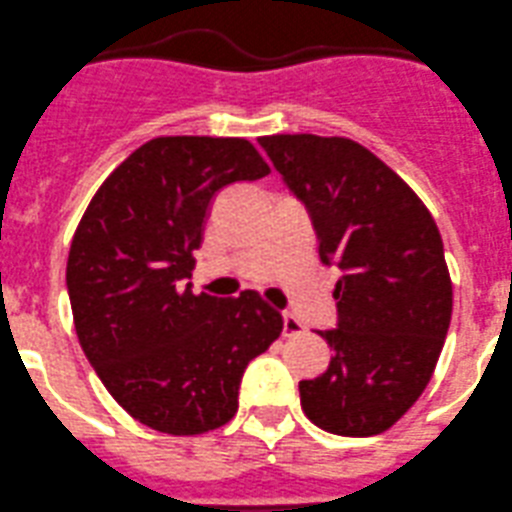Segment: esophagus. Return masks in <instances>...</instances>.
<instances>
[{"instance_id":"esophagus-1","label":"esophagus","mask_w":512,"mask_h":512,"mask_svg":"<svg viewBox=\"0 0 512 512\" xmlns=\"http://www.w3.org/2000/svg\"><path fill=\"white\" fill-rule=\"evenodd\" d=\"M301 332H304V324H301L294 314L284 311V334L286 337H291V334H301Z\"/></svg>"}]
</instances>
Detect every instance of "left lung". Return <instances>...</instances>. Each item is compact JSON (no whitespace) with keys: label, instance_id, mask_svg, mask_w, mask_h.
<instances>
[{"label":"left lung","instance_id":"left-lung-1","mask_svg":"<svg viewBox=\"0 0 512 512\" xmlns=\"http://www.w3.org/2000/svg\"><path fill=\"white\" fill-rule=\"evenodd\" d=\"M306 208L324 264L339 269L332 362L301 379V410L332 435H379L425 392L452 316L440 231L425 203L347 138H259Z\"/></svg>","mask_w":512,"mask_h":512}]
</instances>
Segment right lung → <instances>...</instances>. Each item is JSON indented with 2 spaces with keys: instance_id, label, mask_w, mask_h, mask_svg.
<instances>
[{
  "instance_id": "add662e5",
  "label": "right lung",
  "mask_w": 512,
  "mask_h": 512,
  "mask_svg": "<svg viewBox=\"0 0 512 512\" xmlns=\"http://www.w3.org/2000/svg\"><path fill=\"white\" fill-rule=\"evenodd\" d=\"M264 175L243 138H155L110 173L77 226L67 259L77 339L115 402L153 430L226 425L248 362L284 329L256 291L218 299L185 284L216 193Z\"/></svg>"
}]
</instances>
